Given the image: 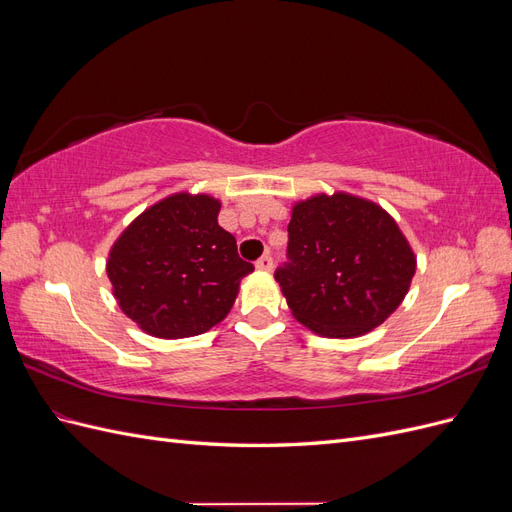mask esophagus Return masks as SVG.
I'll use <instances>...</instances> for the list:
<instances>
[{
  "label": "esophagus",
  "mask_w": 512,
  "mask_h": 512,
  "mask_svg": "<svg viewBox=\"0 0 512 512\" xmlns=\"http://www.w3.org/2000/svg\"><path fill=\"white\" fill-rule=\"evenodd\" d=\"M256 269L258 271H271L273 269V258L269 254L262 256L258 262H256Z\"/></svg>",
  "instance_id": "obj_1"
}]
</instances>
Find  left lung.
<instances>
[{
	"label": "left lung",
	"mask_w": 512,
	"mask_h": 512,
	"mask_svg": "<svg viewBox=\"0 0 512 512\" xmlns=\"http://www.w3.org/2000/svg\"><path fill=\"white\" fill-rule=\"evenodd\" d=\"M290 262L275 271L292 316L322 337H359L406 299L416 256L389 211L348 192L292 205Z\"/></svg>",
	"instance_id": "8db88e82"
}]
</instances>
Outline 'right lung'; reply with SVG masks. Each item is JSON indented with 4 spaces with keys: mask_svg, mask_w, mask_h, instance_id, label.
Segmentation results:
<instances>
[{
    "mask_svg": "<svg viewBox=\"0 0 512 512\" xmlns=\"http://www.w3.org/2000/svg\"><path fill=\"white\" fill-rule=\"evenodd\" d=\"M222 203L177 192L145 209L121 232L106 275L121 312L160 339L194 337L220 324L254 267L218 224Z\"/></svg>",
    "mask_w": 512,
    "mask_h": 512,
    "instance_id": "add662e5",
    "label": "right lung"
}]
</instances>
